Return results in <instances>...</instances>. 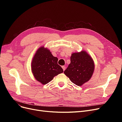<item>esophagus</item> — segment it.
I'll use <instances>...</instances> for the list:
<instances>
[{
    "instance_id": "34e87169",
    "label": "esophagus",
    "mask_w": 122,
    "mask_h": 122,
    "mask_svg": "<svg viewBox=\"0 0 122 122\" xmlns=\"http://www.w3.org/2000/svg\"><path fill=\"white\" fill-rule=\"evenodd\" d=\"M62 69H63V71H64L65 70V69H66V67H65V66H62Z\"/></svg>"
}]
</instances>
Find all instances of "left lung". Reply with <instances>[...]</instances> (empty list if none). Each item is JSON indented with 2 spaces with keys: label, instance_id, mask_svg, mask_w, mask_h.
<instances>
[{
  "label": "left lung",
  "instance_id": "left-lung-1",
  "mask_svg": "<svg viewBox=\"0 0 122 122\" xmlns=\"http://www.w3.org/2000/svg\"><path fill=\"white\" fill-rule=\"evenodd\" d=\"M71 63L64 72L74 84L82 86L91 79L94 70V63L86 51L73 53Z\"/></svg>",
  "mask_w": 122,
  "mask_h": 122
}]
</instances>
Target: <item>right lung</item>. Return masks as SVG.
Segmentation results:
<instances>
[{
  "label": "right lung",
  "mask_w": 122,
  "mask_h": 122,
  "mask_svg": "<svg viewBox=\"0 0 122 122\" xmlns=\"http://www.w3.org/2000/svg\"><path fill=\"white\" fill-rule=\"evenodd\" d=\"M58 58L44 47L38 48L33 57L31 67L35 78L41 84L46 85L52 81L55 76L63 72L58 64Z\"/></svg>",
  "instance_id": "right-lung-1"
}]
</instances>
